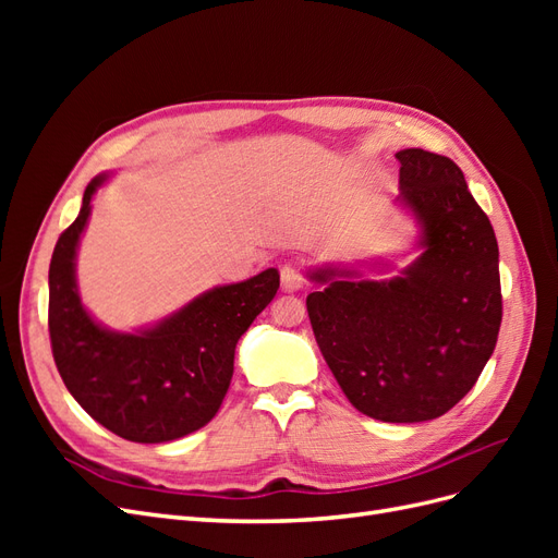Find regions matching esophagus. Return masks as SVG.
Listing matches in <instances>:
<instances>
[{
	"label": "esophagus",
	"instance_id": "esophagus-1",
	"mask_svg": "<svg viewBox=\"0 0 558 558\" xmlns=\"http://www.w3.org/2000/svg\"><path fill=\"white\" fill-rule=\"evenodd\" d=\"M302 283H305V277H302L300 263H295V260L286 263V265L281 267V289L293 293V291H300V289H302Z\"/></svg>",
	"mask_w": 558,
	"mask_h": 558
}]
</instances>
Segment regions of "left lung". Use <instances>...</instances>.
Here are the masks:
<instances>
[{"label":"left lung","instance_id":"left-lung-1","mask_svg":"<svg viewBox=\"0 0 558 558\" xmlns=\"http://www.w3.org/2000/svg\"><path fill=\"white\" fill-rule=\"evenodd\" d=\"M400 195L421 256L391 279L316 267L307 295L316 344L359 412L418 424L449 412L496 349L502 298L498 242L453 160L398 150ZM369 269H391L373 263Z\"/></svg>","mask_w":558,"mask_h":558}]
</instances>
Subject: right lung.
Segmentation results:
<instances>
[{
    "instance_id": "1",
    "label": "right lung",
    "mask_w": 558,
    "mask_h": 558,
    "mask_svg": "<svg viewBox=\"0 0 558 558\" xmlns=\"http://www.w3.org/2000/svg\"><path fill=\"white\" fill-rule=\"evenodd\" d=\"M109 174L95 177L76 221L56 244L48 269V330L66 391L97 424L123 440L158 445L207 426L234 369V347L279 289L275 267L240 283L214 286L156 326L109 330L83 307L76 251L90 202Z\"/></svg>"
}]
</instances>
